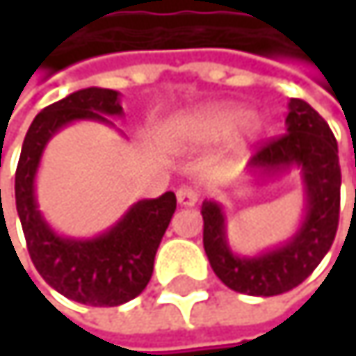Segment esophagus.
I'll return each mask as SVG.
<instances>
[{"label": "esophagus", "instance_id": "esophagus-1", "mask_svg": "<svg viewBox=\"0 0 356 356\" xmlns=\"http://www.w3.org/2000/svg\"><path fill=\"white\" fill-rule=\"evenodd\" d=\"M197 200H200L197 189L187 187V185H183V187H179L177 189V202L181 204V206H193Z\"/></svg>", "mask_w": 356, "mask_h": 356}]
</instances>
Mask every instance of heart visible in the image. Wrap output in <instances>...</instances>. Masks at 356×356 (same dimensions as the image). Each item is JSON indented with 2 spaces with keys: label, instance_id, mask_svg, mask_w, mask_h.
<instances>
[{
  "label": "heart",
  "instance_id": "1",
  "mask_svg": "<svg viewBox=\"0 0 356 356\" xmlns=\"http://www.w3.org/2000/svg\"><path fill=\"white\" fill-rule=\"evenodd\" d=\"M264 127L259 115L248 113L235 103H216L185 113L171 123L169 138L175 144H210L227 138L231 131H239L237 144L248 146Z\"/></svg>",
  "mask_w": 356,
  "mask_h": 356
}]
</instances>
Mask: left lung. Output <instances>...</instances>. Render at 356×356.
Listing matches in <instances>:
<instances>
[{"instance_id":"left-lung-1","label":"left lung","mask_w":356,"mask_h":356,"mask_svg":"<svg viewBox=\"0 0 356 356\" xmlns=\"http://www.w3.org/2000/svg\"><path fill=\"white\" fill-rule=\"evenodd\" d=\"M301 169L307 212L299 231L280 248L255 257L235 255L227 243L222 206L202 204L204 249L214 274L233 291L251 297H274L299 286L330 251L340 216L338 144L320 113L301 99H291L286 134L266 142L251 156L249 169L278 175Z\"/></svg>"}]
</instances>
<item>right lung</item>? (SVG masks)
Listing matches in <instances>:
<instances>
[{"label":"right lung","mask_w":356,"mask_h":356,"mask_svg":"<svg viewBox=\"0 0 356 356\" xmlns=\"http://www.w3.org/2000/svg\"><path fill=\"white\" fill-rule=\"evenodd\" d=\"M107 115H123L119 92L95 86L44 107L26 131L16 169V210L38 274L63 297L95 307L127 303L146 289L156 249L177 208L173 191L142 200L95 239L59 237L44 222L36 206L35 175L47 142L72 121L111 123Z\"/></svg>","instance_id":"obj_1"}]
</instances>
